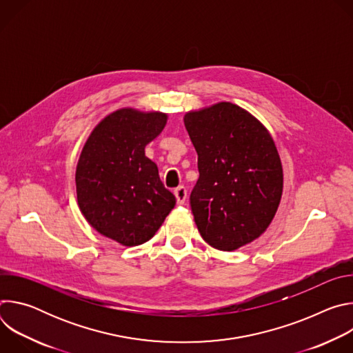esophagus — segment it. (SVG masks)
I'll list each match as a JSON object with an SVG mask.
<instances>
[{
    "label": "esophagus",
    "mask_w": 353,
    "mask_h": 353,
    "mask_svg": "<svg viewBox=\"0 0 353 353\" xmlns=\"http://www.w3.org/2000/svg\"><path fill=\"white\" fill-rule=\"evenodd\" d=\"M174 195H176V199H177V204L181 205L185 203V198H187V188L184 185H179L176 190H174Z\"/></svg>",
    "instance_id": "obj_1"
}]
</instances>
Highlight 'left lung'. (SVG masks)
<instances>
[{
  "instance_id": "obj_1",
  "label": "left lung",
  "mask_w": 353,
  "mask_h": 353,
  "mask_svg": "<svg viewBox=\"0 0 353 353\" xmlns=\"http://www.w3.org/2000/svg\"><path fill=\"white\" fill-rule=\"evenodd\" d=\"M184 125L198 155L199 177L190 195L198 232L222 251L256 240L274 219L283 188L272 137L229 102L187 113Z\"/></svg>"
}]
</instances>
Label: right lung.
<instances>
[{"label":"right lung","mask_w":353,"mask_h":353,"mask_svg":"<svg viewBox=\"0 0 353 353\" xmlns=\"http://www.w3.org/2000/svg\"><path fill=\"white\" fill-rule=\"evenodd\" d=\"M168 116L120 109L89 135L75 173L77 198L85 219L123 245L152 239L176 205L145 146L165 128Z\"/></svg>","instance_id":"right-lung-1"}]
</instances>
